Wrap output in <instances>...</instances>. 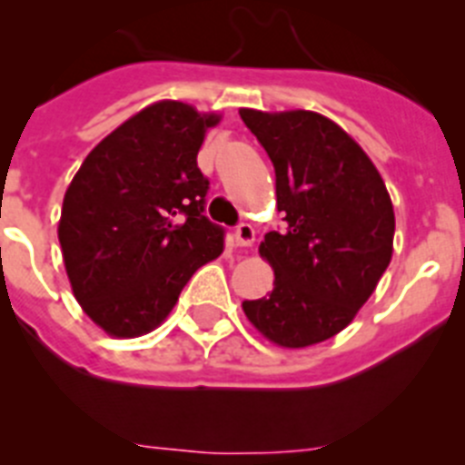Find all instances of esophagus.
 Masks as SVG:
<instances>
[{"label": "esophagus", "mask_w": 465, "mask_h": 465, "mask_svg": "<svg viewBox=\"0 0 465 465\" xmlns=\"http://www.w3.org/2000/svg\"><path fill=\"white\" fill-rule=\"evenodd\" d=\"M233 238H236L238 247H252V245H254V241H256V232H254V227H252V224L241 223L236 227V232H233Z\"/></svg>", "instance_id": "obj_1"}]
</instances>
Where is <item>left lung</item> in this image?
Returning a JSON list of instances; mask_svg holds the SVG:
<instances>
[{"label": "left lung", "mask_w": 465, "mask_h": 465, "mask_svg": "<svg viewBox=\"0 0 465 465\" xmlns=\"http://www.w3.org/2000/svg\"><path fill=\"white\" fill-rule=\"evenodd\" d=\"M241 119L274 163L288 224L259 245L274 288L242 311L272 344L306 349L344 331L373 294L393 254V204L369 154L328 116L242 107Z\"/></svg>", "instance_id": "1"}]
</instances>
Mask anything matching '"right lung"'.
Listing matches in <instances>:
<instances>
[{
	"instance_id": "1",
	"label": "right lung",
	"mask_w": 465,
	"mask_h": 465,
	"mask_svg": "<svg viewBox=\"0 0 465 465\" xmlns=\"http://www.w3.org/2000/svg\"><path fill=\"white\" fill-rule=\"evenodd\" d=\"M218 112L150 103L94 145L64 191L58 241L74 297L110 337L163 323L198 267L224 250L198 168Z\"/></svg>"
}]
</instances>
